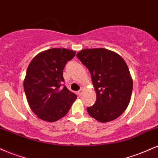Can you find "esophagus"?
Segmentation results:
<instances>
[{
    "instance_id": "obj_1",
    "label": "esophagus",
    "mask_w": 158,
    "mask_h": 158,
    "mask_svg": "<svg viewBox=\"0 0 158 158\" xmlns=\"http://www.w3.org/2000/svg\"><path fill=\"white\" fill-rule=\"evenodd\" d=\"M82 91H83V89H80L78 91V94H79V96H81V94H82Z\"/></svg>"
}]
</instances>
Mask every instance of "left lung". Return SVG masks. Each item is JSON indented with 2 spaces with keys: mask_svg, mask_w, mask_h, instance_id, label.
<instances>
[{
  "mask_svg": "<svg viewBox=\"0 0 158 158\" xmlns=\"http://www.w3.org/2000/svg\"><path fill=\"white\" fill-rule=\"evenodd\" d=\"M77 56L90 71L97 93L95 104L87 108L89 115L101 123L117 119L129 104L133 89L126 61L104 48L85 49Z\"/></svg>",
  "mask_w": 158,
  "mask_h": 158,
  "instance_id": "8db88e82",
  "label": "left lung"
}]
</instances>
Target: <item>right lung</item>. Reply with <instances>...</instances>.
I'll return each instance as SVG.
<instances>
[{
	"instance_id": "obj_1",
	"label": "right lung",
	"mask_w": 158,
	"mask_h": 158,
	"mask_svg": "<svg viewBox=\"0 0 158 158\" xmlns=\"http://www.w3.org/2000/svg\"><path fill=\"white\" fill-rule=\"evenodd\" d=\"M75 55L73 50L52 48L40 52L29 64L23 89L29 106L39 118L57 121L66 115L77 99L63 84L65 64Z\"/></svg>"
}]
</instances>
